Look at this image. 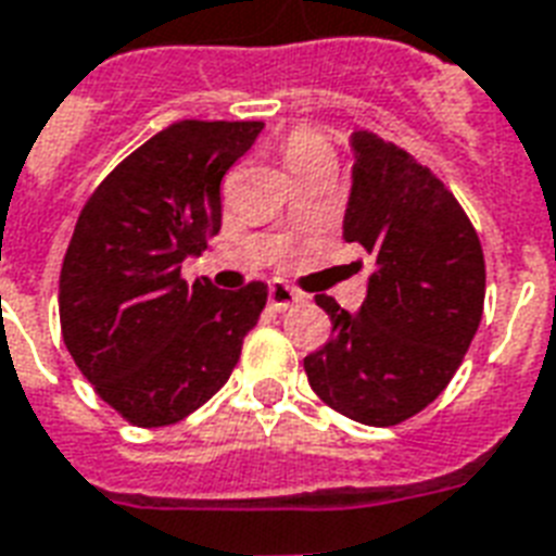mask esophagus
<instances>
[{
	"mask_svg": "<svg viewBox=\"0 0 556 556\" xmlns=\"http://www.w3.org/2000/svg\"><path fill=\"white\" fill-rule=\"evenodd\" d=\"M301 301H304V295H301L299 290L287 287L283 281L269 283V304H273L275 309H287L292 307V304H301Z\"/></svg>",
	"mask_w": 556,
	"mask_h": 556,
	"instance_id": "obj_1",
	"label": "esophagus"
}]
</instances>
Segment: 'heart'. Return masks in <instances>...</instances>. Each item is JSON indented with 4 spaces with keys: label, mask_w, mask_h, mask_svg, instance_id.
I'll list each match as a JSON object with an SVG mask.
<instances>
[{
    "label": "heart",
    "mask_w": 556,
    "mask_h": 556,
    "mask_svg": "<svg viewBox=\"0 0 556 556\" xmlns=\"http://www.w3.org/2000/svg\"><path fill=\"white\" fill-rule=\"evenodd\" d=\"M283 162H287L292 174H304L309 167L333 162V148L313 127H299V130H292L287 136V141H283Z\"/></svg>",
    "instance_id": "1"
}]
</instances>
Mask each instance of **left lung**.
Segmentation results:
<instances>
[{"label": "left lung", "mask_w": 556, "mask_h": 556, "mask_svg": "<svg viewBox=\"0 0 556 556\" xmlns=\"http://www.w3.org/2000/svg\"><path fill=\"white\" fill-rule=\"evenodd\" d=\"M345 240L374 257L359 313L316 304L333 337L304 356L318 397L365 426L424 412L458 371L484 309V252L453 191L397 144L354 132Z\"/></svg>", "instance_id": "8db88e82"}]
</instances>
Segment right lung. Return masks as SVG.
<instances>
[{
  "mask_svg": "<svg viewBox=\"0 0 556 556\" xmlns=\"http://www.w3.org/2000/svg\"><path fill=\"white\" fill-rule=\"evenodd\" d=\"M261 122L167 124L80 208L60 269V330L94 394L130 420L179 424L223 389L266 307V283H188L182 261L219 231V182Z\"/></svg>",
  "mask_w": 556,
  "mask_h": 556,
  "instance_id": "obj_1",
  "label": "right lung"
}]
</instances>
